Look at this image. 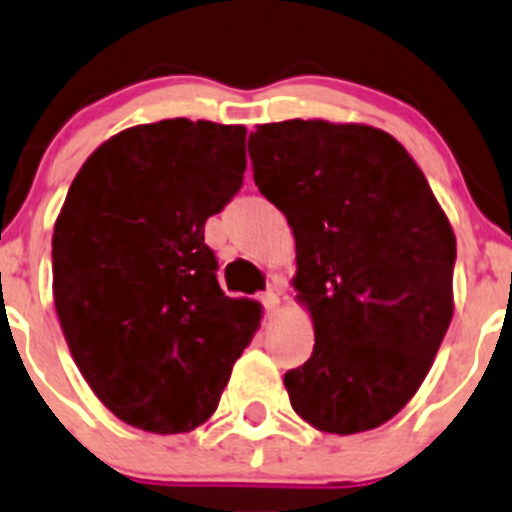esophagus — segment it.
I'll list each match as a JSON object with an SVG mask.
<instances>
[{
  "instance_id": "obj_1",
  "label": "esophagus",
  "mask_w": 512,
  "mask_h": 512,
  "mask_svg": "<svg viewBox=\"0 0 512 512\" xmlns=\"http://www.w3.org/2000/svg\"><path fill=\"white\" fill-rule=\"evenodd\" d=\"M260 302L262 305H265V312L267 315H275L277 312V307H280V297H277V292L275 290H267V292H262L260 295Z\"/></svg>"
}]
</instances>
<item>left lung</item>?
Instances as JSON below:
<instances>
[{
  "mask_svg": "<svg viewBox=\"0 0 512 512\" xmlns=\"http://www.w3.org/2000/svg\"><path fill=\"white\" fill-rule=\"evenodd\" d=\"M255 185L295 235V300L310 360L285 375L322 433L380 428L408 405L453 320L455 235L423 170L388 132L355 122L257 124Z\"/></svg>",
  "mask_w": 512,
  "mask_h": 512,
  "instance_id": "left-lung-1",
  "label": "left lung"
}]
</instances>
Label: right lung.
I'll list each match as a JSON object with an SVG mask.
<instances>
[{
    "label": "right lung",
    "instance_id": "add662e5",
    "mask_svg": "<svg viewBox=\"0 0 512 512\" xmlns=\"http://www.w3.org/2000/svg\"><path fill=\"white\" fill-rule=\"evenodd\" d=\"M242 124H137L97 147L52 235V292L69 352L122 423L190 433L217 410L260 327V302L217 285L207 217L242 185Z\"/></svg>",
    "mask_w": 512,
    "mask_h": 512
}]
</instances>
